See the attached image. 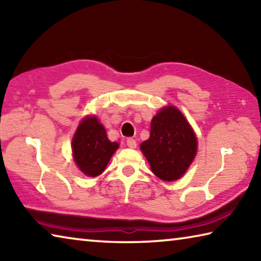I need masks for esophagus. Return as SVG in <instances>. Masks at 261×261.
<instances>
[{
    "instance_id": "esophagus-1",
    "label": "esophagus",
    "mask_w": 261,
    "mask_h": 261,
    "mask_svg": "<svg viewBox=\"0 0 261 261\" xmlns=\"http://www.w3.org/2000/svg\"><path fill=\"white\" fill-rule=\"evenodd\" d=\"M126 145H127V147H130V148H136L137 147V141L134 138H127Z\"/></svg>"
}]
</instances>
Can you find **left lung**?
I'll list each match as a JSON object with an SVG mask.
<instances>
[{"instance_id":"1","label":"left lung","mask_w":261,"mask_h":261,"mask_svg":"<svg viewBox=\"0 0 261 261\" xmlns=\"http://www.w3.org/2000/svg\"><path fill=\"white\" fill-rule=\"evenodd\" d=\"M140 148L154 175L163 180H176L196 155L197 138L183 114L175 107H166L153 117L151 135Z\"/></svg>"}]
</instances>
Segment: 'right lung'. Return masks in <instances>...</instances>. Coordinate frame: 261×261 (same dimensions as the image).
Returning a JSON list of instances; mask_svg holds the SVG:
<instances>
[{"instance_id":"add662e5","label":"right lung","mask_w":261,"mask_h":261,"mask_svg":"<svg viewBox=\"0 0 261 261\" xmlns=\"http://www.w3.org/2000/svg\"><path fill=\"white\" fill-rule=\"evenodd\" d=\"M117 147V143L107 138L103 125L95 116L82 121L72 140L74 161L84 174L92 177L102 173Z\"/></svg>"}]
</instances>
